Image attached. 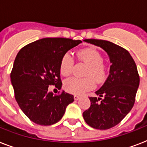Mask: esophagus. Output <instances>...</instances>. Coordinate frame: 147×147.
<instances>
[{
    "label": "esophagus",
    "mask_w": 147,
    "mask_h": 147,
    "mask_svg": "<svg viewBox=\"0 0 147 147\" xmlns=\"http://www.w3.org/2000/svg\"><path fill=\"white\" fill-rule=\"evenodd\" d=\"M79 98H80V96H79V95H76H76H74V99L76 100H78Z\"/></svg>",
    "instance_id": "34e87169"
}]
</instances>
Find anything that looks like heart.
Wrapping results in <instances>:
<instances>
[{
    "instance_id": "obj_1",
    "label": "heart",
    "mask_w": 147,
    "mask_h": 147,
    "mask_svg": "<svg viewBox=\"0 0 147 147\" xmlns=\"http://www.w3.org/2000/svg\"><path fill=\"white\" fill-rule=\"evenodd\" d=\"M78 56L88 65L85 76L89 77L82 78L71 77L65 81L63 83L64 89L73 94H81L92 90L94 87V80L97 84H101L105 82L107 77V66L102 62V55L98 50L93 48L82 49L78 52ZM73 65L74 59L71 53H65L60 61L61 74L63 76H69L71 72Z\"/></svg>"
}]
</instances>
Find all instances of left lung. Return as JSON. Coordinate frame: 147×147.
Here are the masks:
<instances>
[{
    "label": "left lung",
    "mask_w": 147,
    "mask_h": 147,
    "mask_svg": "<svg viewBox=\"0 0 147 147\" xmlns=\"http://www.w3.org/2000/svg\"><path fill=\"white\" fill-rule=\"evenodd\" d=\"M84 41L104 49L111 63L107 80L95 92L99 97H90L91 106L83 112L90 127L107 130L118 124L134 105L140 85L137 65L127 50L113 42L94 39Z\"/></svg>",
    "instance_id": "8db88e82"
}]
</instances>
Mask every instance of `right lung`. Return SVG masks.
Segmentation results:
<instances>
[{"instance_id": "right-lung-1", "label": "right lung", "mask_w": 147, "mask_h": 147, "mask_svg": "<svg viewBox=\"0 0 147 147\" xmlns=\"http://www.w3.org/2000/svg\"><path fill=\"white\" fill-rule=\"evenodd\" d=\"M82 42L66 38H43L22 48L13 62L10 81L17 104L30 121L52 125L64 115L74 101L72 94L63 91L53 95L49 85L61 88L60 61L62 55Z\"/></svg>"}]
</instances>
